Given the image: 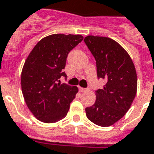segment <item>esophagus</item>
Here are the masks:
<instances>
[{
    "mask_svg": "<svg viewBox=\"0 0 154 154\" xmlns=\"http://www.w3.org/2000/svg\"><path fill=\"white\" fill-rule=\"evenodd\" d=\"M79 90H80L81 92H84V91H87V89H86V88H83V87H79Z\"/></svg>",
    "mask_w": 154,
    "mask_h": 154,
    "instance_id": "obj_1",
    "label": "esophagus"
}]
</instances>
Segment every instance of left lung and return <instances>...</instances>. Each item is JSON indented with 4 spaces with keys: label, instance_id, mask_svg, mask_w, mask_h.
Segmentation results:
<instances>
[{
    "label": "left lung",
    "instance_id": "8db88e82",
    "mask_svg": "<svg viewBox=\"0 0 154 154\" xmlns=\"http://www.w3.org/2000/svg\"><path fill=\"white\" fill-rule=\"evenodd\" d=\"M84 42L97 61V77L106 82L96 91V102L86 108V115L97 125L110 126L125 115L135 97V67L129 54L111 38L89 35Z\"/></svg>",
    "mask_w": 154,
    "mask_h": 154
}]
</instances>
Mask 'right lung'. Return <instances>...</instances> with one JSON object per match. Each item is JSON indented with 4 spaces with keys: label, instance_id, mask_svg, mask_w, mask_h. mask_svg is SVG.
<instances>
[{
    "label": "right lung",
    "instance_id": "obj_1",
    "mask_svg": "<svg viewBox=\"0 0 154 154\" xmlns=\"http://www.w3.org/2000/svg\"><path fill=\"white\" fill-rule=\"evenodd\" d=\"M81 35H48L29 54L21 72V89L25 103L42 122L55 123L67 116L77 87L61 84L67 54L81 43Z\"/></svg>",
    "mask_w": 154,
    "mask_h": 154
}]
</instances>
